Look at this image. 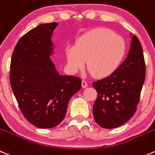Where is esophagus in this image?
I'll list each match as a JSON object with an SVG mask.
<instances>
[{
	"label": "esophagus",
	"instance_id": "obj_1",
	"mask_svg": "<svg viewBox=\"0 0 155 155\" xmlns=\"http://www.w3.org/2000/svg\"><path fill=\"white\" fill-rule=\"evenodd\" d=\"M82 88H86L87 86H88V82H86V81L85 80H82Z\"/></svg>",
	"mask_w": 155,
	"mask_h": 155
}]
</instances>
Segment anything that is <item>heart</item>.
Masks as SVG:
<instances>
[{"mask_svg":"<svg viewBox=\"0 0 155 155\" xmlns=\"http://www.w3.org/2000/svg\"><path fill=\"white\" fill-rule=\"evenodd\" d=\"M125 41L110 29L98 28L82 35L75 46L67 49L70 69L79 71L86 67L97 78L111 76L122 63L126 54Z\"/></svg>","mask_w":155,"mask_h":155,"instance_id":"heart-1","label":"heart"}]
</instances>
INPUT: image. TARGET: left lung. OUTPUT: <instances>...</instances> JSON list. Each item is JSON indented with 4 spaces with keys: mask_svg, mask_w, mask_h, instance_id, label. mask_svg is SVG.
<instances>
[{
    "mask_svg": "<svg viewBox=\"0 0 155 155\" xmlns=\"http://www.w3.org/2000/svg\"><path fill=\"white\" fill-rule=\"evenodd\" d=\"M145 79L141 43L133 36L127 59L111 76L94 82L97 97L93 105L96 123L104 129L117 128L134 115Z\"/></svg>",
    "mask_w": 155,
    "mask_h": 155,
    "instance_id": "8db88e82",
    "label": "left lung"
}]
</instances>
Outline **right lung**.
<instances>
[{
	"mask_svg": "<svg viewBox=\"0 0 155 155\" xmlns=\"http://www.w3.org/2000/svg\"><path fill=\"white\" fill-rule=\"evenodd\" d=\"M57 25L41 24L25 33L15 46L10 62V85L19 109L38 128L61 124L69 101L82 86L80 78L61 76L49 58Z\"/></svg>",
	"mask_w": 155,
	"mask_h": 155,
	"instance_id": "1",
	"label": "right lung"
}]
</instances>
